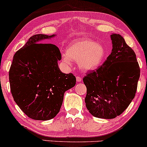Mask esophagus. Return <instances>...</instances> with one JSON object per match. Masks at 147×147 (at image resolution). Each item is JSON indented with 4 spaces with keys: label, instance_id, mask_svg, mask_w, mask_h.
Wrapping results in <instances>:
<instances>
[{
    "label": "esophagus",
    "instance_id": "34e87169",
    "mask_svg": "<svg viewBox=\"0 0 147 147\" xmlns=\"http://www.w3.org/2000/svg\"><path fill=\"white\" fill-rule=\"evenodd\" d=\"M82 80V79L81 78H80V77H76V81L78 82H81Z\"/></svg>",
    "mask_w": 147,
    "mask_h": 147
}]
</instances>
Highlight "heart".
Listing matches in <instances>:
<instances>
[{"label":"heart","instance_id":"1","mask_svg":"<svg viewBox=\"0 0 147 147\" xmlns=\"http://www.w3.org/2000/svg\"><path fill=\"white\" fill-rule=\"evenodd\" d=\"M106 55L105 47L93 39H85L74 41L69 46L66 53L62 56L65 65L71 66L72 61L78 62L82 71L96 70L103 64Z\"/></svg>","mask_w":147,"mask_h":147}]
</instances>
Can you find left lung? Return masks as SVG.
Listing matches in <instances>:
<instances>
[{
	"label": "left lung",
	"instance_id": "1",
	"mask_svg": "<svg viewBox=\"0 0 147 147\" xmlns=\"http://www.w3.org/2000/svg\"><path fill=\"white\" fill-rule=\"evenodd\" d=\"M111 54L101 67L87 74L85 104L90 113L114 119L128 108L136 95L140 69L136 55L120 34H110Z\"/></svg>",
	"mask_w": 147,
	"mask_h": 147
}]
</instances>
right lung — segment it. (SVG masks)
<instances>
[{
	"instance_id": "add662e5",
	"label": "right lung",
	"mask_w": 147,
	"mask_h": 147,
	"mask_svg": "<svg viewBox=\"0 0 147 147\" xmlns=\"http://www.w3.org/2000/svg\"><path fill=\"white\" fill-rule=\"evenodd\" d=\"M56 34H34L14 54L9 71L11 94L18 106L30 118L47 120L60 112L65 92L75 86L72 74L62 73L58 67L59 49L42 44Z\"/></svg>"
}]
</instances>
